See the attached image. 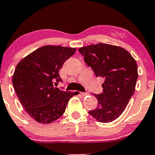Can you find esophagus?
Returning <instances> with one entry per match:
<instances>
[{
  "label": "esophagus",
  "instance_id": "esophagus-1",
  "mask_svg": "<svg viewBox=\"0 0 155 155\" xmlns=\"http://www.w3.org/2000/svg\"><path fill=\"white\" fill-rule=\"evenodd\" d=\"M81 95L82 96H86L88 95V93L87 92H81Z\"/></svg>",
  "mask_w": 155,
  "mask_h": 155
}]
</instances>
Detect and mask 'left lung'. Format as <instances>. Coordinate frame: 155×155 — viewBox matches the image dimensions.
I'll list each match as a JSON object with an SVG mask.
<instances>
[{"instance_id":"8db88e82","label":"left lung","mask_w":155,"mask_h":155,"mask_svg":"<svg viewBox=\"0 0 155 155\" xmlns=\"http://www.w3.org/2000/svg\"><path fill=\"white\" fill-rule=\"evenodd\" d=\"M79 51L95 76L105 79L103 92L95 95L97 107L89 114L101 122H111L122 114L134 93L138 76L136 60L124 48L111 44H92Z\"/></svg>"}]
</instances>
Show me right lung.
I'll use <instances>...</instances> for the list:
<instances>
[{
  "label": "right lung",
  "mask_w": 155,
  "mask_h": 155,
  "mask_svg": "<svg viewBox=\"0 0 155 155\" xmlns=\"http://www.w3.org/2000/svg\"><path fill=\"white\" fill-rule=\"evenodd\" d=\"M76 48L47 45L40 47L17 64L13 87L27 113L36 122L48 124L59 119L75 92L54 87L62 81L59 71Z\"/></svg>",
  "instance_id": "1"
}]
</instances>
